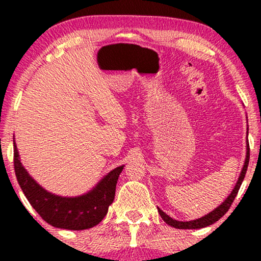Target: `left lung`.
<instances>
[{"label": "left lung", "instance_id": "obj_1", "mask_svg": "<svg viewBox=\"0 0 261 261\" xmlns=\"http://www.w3.org/2000/svg\"><path fill=\"white\" fill-rule=\"evenodd\" d=\"M247 137H248V127H247ZM248 162H249V144H248V140H247V151H246V159H245L244 166H242L240 176H239V178H238L237 184H235V187L233 189V191L230 192V195L228 196V197L224 199V201L221 203V204L217 206L216 209H214L213 212H210L209 214H206V215L202 216L201 219H197V220L177 221V220L172 219V217H170L169 215H167V214H165L163 212V210H160L158 208V212L160 214V216H162V219L165 221V222L169 224V226L173 227V228H177V229H199V228L208 227V226H210V224L215 223L216 221H219L221 217H222L224 214H226L228 210H229L231 203H233L235 197H237L239 189H240L241 184H242V180H244V178H245L246 171H247Z\"/></svg>", "mask_w": 261, "mask_h": 261}]
</instances>
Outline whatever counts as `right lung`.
I'll return each mask as SVG.
<instances>
[{
  "mask_svg": "<svg viewBox=\"0 0 261 261\" xmlns=\"http://www.w3.org/2000/svg\"><path fill=\"white\" fill-rule=\"evenodd\" d=\"M14 169L20 188L42 220L56 228L83 230L92 228L105 219L115 197L116 183L123 165L110 171L87 194L76 197L55 195L39 185L21 164L15 140Z\"/></svg>",
  "mask_w": 261,
  "mask_h": 261,
  "instance_id": "right-lung-1",
  "label": "right lung"
}]
</instances>
